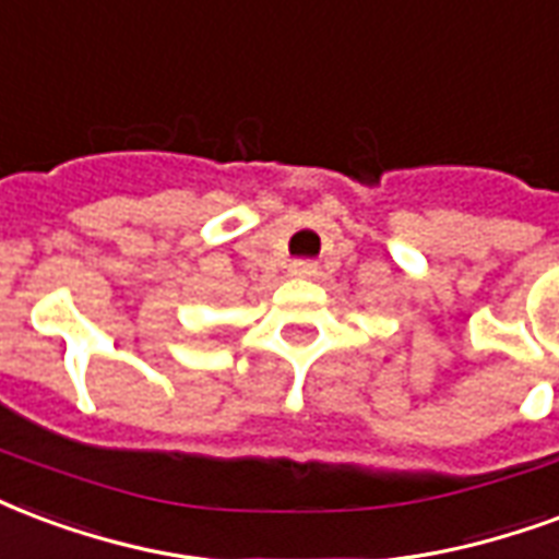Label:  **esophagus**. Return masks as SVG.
Returning a JSON list of instances; mask_svg holds the SVG:
<instances>
[{
	"mask_svg": "<svg viewBox=\"0 0 559 559\" xmlns=\"http://www.w3.org/2000/svg\"><path fill=\"white\" fill-rule=\"evenodd\" d=\"M290 275L293 278H313L317 275V263L313 260H296V263H290Z\"/></svg>",
	"mask_w": 559,
	"mask_h": 559,
	"instance_id": "1",
	"label": "esophagus"
}]
</instances>
